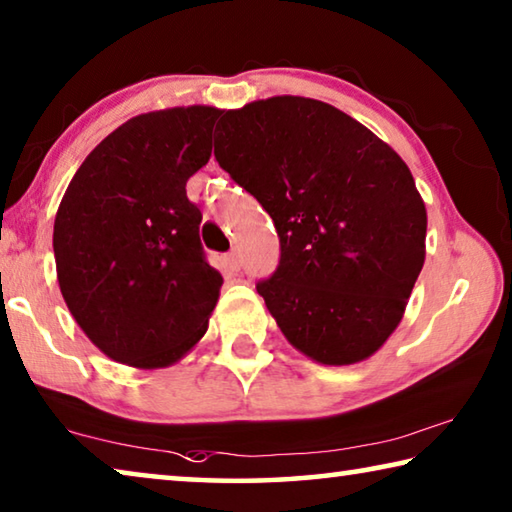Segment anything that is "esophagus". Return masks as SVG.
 I'll return each mask as SVG.
<instances>
[{"label":"esophagus","instance_id":"34e87169","mask_svg":"<svg viewBox=\"0 0 512 512\" xmlns=\"http://www.w3.org/2000/svg\"><path fill=\"white\" fill-rule=\"evenodd\" d=\"M227 264H230L232 269H239V253H237V250H230V253H227Z\"/></svg>","mask_w":512,"mask_h":512}]
</instances>
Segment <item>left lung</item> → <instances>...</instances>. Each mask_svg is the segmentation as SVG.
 <instances>
[{"instance_id":"obj_1","label":"left lung","mask_w":512,"mask_h":512,"mask_svg":"<svg viewBox=\"0 0 512 512\" xmlns=\"http://www.w3.org/2000/svg\"><path fill=\"white\" fill-rule=\"evenodd\" d=\"M214 157L278 230L280 264L257 294L287 342L335 367L371 358L426 259V205L405 161L344 111L298 95L225 111Z\"/></svg>"}]
</instances>
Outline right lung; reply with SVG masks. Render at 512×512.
Wrapping results in <instances>:
<instances>
[{"label":"right lung","instance_id":"1","mask_svg":"<svg viewBox=\"0 0 512 512\" xmlns=\"http://www.w3.org/2000/svg\"><path fill=\"white\" fill-rule=\"evenodd\" d=\"M216 107L129 118L88 154L54 218L56 278L86 337L120 364L168 367L207 332L223 278L186 182L212 157Z\"/></svg>","mask_w":512,"mask_h":512}]
</instances>
